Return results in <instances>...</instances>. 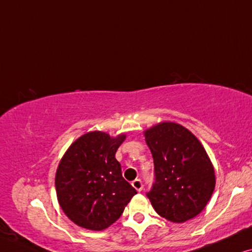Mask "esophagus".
I'll list each match as a JSON object with an SVG mask.
<instances>
[{
    "label": "esophagus",
    "instance_id": "obj_1",
    "mask_svg": "<svg viewBox=\"0 0 252 252\" xmlns=\"http://www.w3.org/2000/svg\"><path fill=\"white\" fill-rule=\"evenodd\" d=\"M132 187L135 188V189L137 190V191H142V189H143V183H142V180H139V179H136L135 181H132Z\"/></svg>",
    "mask_w": 252,
    "mask_h": 252
}]
</instances>
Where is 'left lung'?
<instances>
[{
    "mask_svg": "<svg viewBox=\"0 0 252 252\" xmlns=\"http://www.w3.org/2000/svg\"><path fill=\"white\" fill-rule=\"evenodd\" d=\"M154 161L156 182L149 193L160 217L181 223L205 209L216 187L211 159L198 138L175 122H161L144 131Z\"/></svg>",
    "mask_w": 252,
    "mask_h": 252,
    "instance_id": "8db88e82",
    "label": "left lung"
}]
</instances>
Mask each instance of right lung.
I'll list each match as a JSON object with an SVG mask.
<instances>
[{"mask_svg": "<svg viewBox=\"0 0 252 252\" xmlns=\"http://www.w3.org/2000/svg\"><path fill=\"white\" fill-rule=\"evenodd\" d=\"M126 133L116 137L90 131L77 138L60 161L56 196L66 217L77 226L102 230L121 217L137 193L123 179L115 153Z\"/></svg>", "mask_w": 252, "mask_h": 252, "instance_id": "obj_1", "label": "right lung"}]
</instances>
